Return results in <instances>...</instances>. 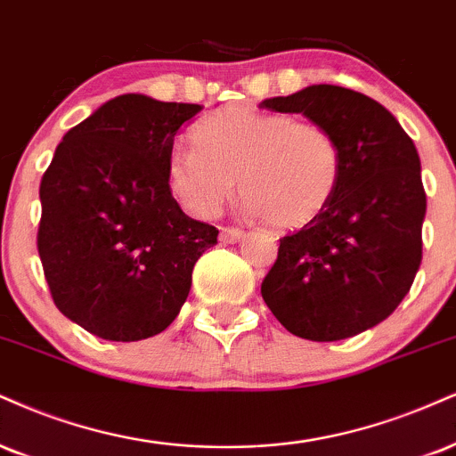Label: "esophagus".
I'll return each instance as SVG.
<instances>
[{
    "instance_id": "obj_1",
    "label": "esophagus",
    "mask_w": 456,
    "mask_h": 456,
    "mask_svg": "<svg viewBox=\"0 0 456 456\" xmlns=\"http://www.w3.org/2000/svg\"><path fill=\"white\" fill-rule=\"evenodd\" d=\"M218 238H221L223 244H233V242H240V240L244 238V232L238 227H223Z\"/></svg>"
}]
</instances>
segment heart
I'll use <instances>...</instances> for the list:
<instances>
[{
  "instance_id": "1",
  "label": "heart",
  "mask_w": 456,
  "mask_h": 456,
  "mask_svg": "<svg viewBox=\"0 0 456 456\" xmlns=\"http://www.w3.org/2000/svg\"><path fill=\"white\" fill-rule=\"evenodd\" d=\"M193 148L169 157L172 193L193 214L212 216L235 180L248 212L295 232L325 212L342 175V151L327 127L289 114L229 106L191 131Z\"/></svg>"
}]
</instances>
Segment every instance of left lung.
Masks as SVG:
<instances>
[{
	"mask_svg": "<svg viewBox=\"0 0 456 456\" xmlns=\"http://www.w3.org/2000/svg\"><path fill=\"white\" fill-rule=\"evenodd\" d=\"M304 114L342 151L336 195L314 223L284 235L261 284L272 314L293 336L338 342L391 316L422 259L427 195L412 138L376 100L312 85L259 103Z\"/></svg>",
	"mask_w": 456,
	"mask_h": 456,
	"instance_id": "obj_1",
	"label": "left lung"
}]
</instances>
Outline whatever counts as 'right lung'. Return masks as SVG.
<instances>
[{"instance_id":"obj_1","label":"right lung","mask_w":456,"mask_h":456,"mask_svg":"<svg viewBox=\"0 0 456 456\" xmlns=\"http://www.w3.org/2000/svg\"><path fill=\"white\" fill-rule=\"evenodd\" d=\"M197 103L127 93L63 135L42 175L37 252L63 316L110 342L172 325L218 229L186 216L167 163Z\"/></svg>"}]
</instances>
